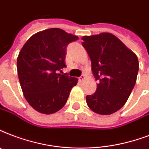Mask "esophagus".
Masks as SVG:
<instances>
[{
    "label": "esophagus",
    "mask_w": 149,
    "mask_h": 149,
    "mask_svg": "<svg viewBox=\"0 0 149 149\" xmlns=\"http://www.w3.org/2000/svg\"><path fill=\"white\" fill-rule=\"evenodd\" d=\"M85 79V76L84 75H82V76H80V77H79V80L80 81V82H82V81H84Z\"/></svg>",
    "instance_id": "34e87169"
}]
</instances>
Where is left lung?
Masks as SVG:
<instances>
[{
    "label": "left lung",
    "instance_id": "left-lung-1",
    "mask_svg": "<svg viewBox=\"0 0 149 149\" xmlns=\"http://www.w3.org/2000/svg\"><path fill=\"white\" fill-rule=\"evenodd\" d=\"M83 47L98 80L95 94L87 95L88 107L100 115H110L125 105L137 80V55L119 38L109 33L84 36Z\"/></svg>",
    "mask_w": 149,
    "mask_h": 149
}]
</instances>
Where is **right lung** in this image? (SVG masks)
I'll list each match as a JSON object with an SVG mask.
<instances>
[{
	"mask_svg": "<svg viewBox=\"0 0 149 149\" xmlns=\"http://www.w3.org/2000/svg\"><path fill=\"white\" fill-rule=\"evenodd\" d=\"M78 37L52 28L38 32L22 47L17 71L25 98L37 112L52 114L66 103L78 79L57 73L65 67L67 45Z\"/></svg>",
	"mask_w": 149,
	"mask_h": 149,
	"instance_id": "obj_1",
	"label": "right lung"
}]
</instances>
